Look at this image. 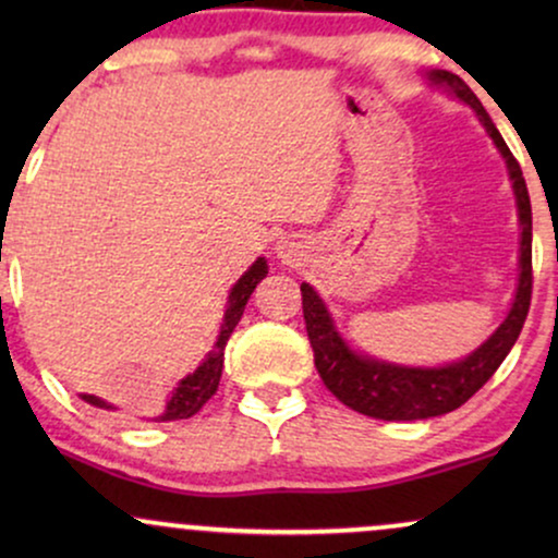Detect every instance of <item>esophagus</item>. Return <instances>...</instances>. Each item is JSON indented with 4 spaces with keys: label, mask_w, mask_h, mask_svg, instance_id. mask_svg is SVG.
<instances>
[{
    "label": "esophagus",
    "mask_w": 558,
    "mask_h": 558,
    "mask_svg": "<svg viewBox=\"0 0 558 558\" xmlns=\"http://www.w3.org/2000/svg\"><path fill=\"white\" fill-rule=\"evenodd\" d=\"M278 257L283 259V262H291L293 257H299V254H296V243L280 241V243H278Z\"/></svg>",
    "instance_id": "esophagus-1"
}]
</instances>
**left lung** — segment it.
<instances>
[{
	"mask_svg": "<svg viewBox=\"0 0 558 558\" xmlns=\"http://www.w3.org/2000/svg\"><path fill=\"white\" fill-rule=\"evenodd\" d=\"M425 78L430 86L444 88L448 96L472 107L480 125L485 128V133L496 144L498 155L504 157L522 230L520 278H517V291L514 299H511L509 315L490 332L488 341L480 343L464 360L440 364V367H409V364L375 360V356L356 351L338 332L328 304L319 299L315 288L301 283L306 336H310L312 351H315V367L323 383L349 409L388 422L440 417V414L453 412L464 401H470L490 380L493 373L501 367L511 345L520 338L524 317H527L530 310V293H533V209H530V194L527 185H524L520 162L511 157L509 146H506L498 128L493 125L490 114L485 112L477 96L472 94V88L459 75L448 73V70H430V73H425Z\"/></svg>",
	"mask_w": 558,
	"mask_h": 558,
	"instance_id": "left-lung-1",
	"label": "left lung"
}]
</instances>
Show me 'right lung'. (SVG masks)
<instances>
[{
    "mask_svg": "<svg viewBox=\"0 0 558 558\" xmlns=\"http://www.w3.org/2000/svg\"><path fill=\"white\" fill-rule=\"evenodd\" d=\"M262 278H267V259L257 257V262H254V265L248 267V270L243 272L239 280H235V286L230 288L228 304H226V317H222L220 336H217L213 351L204 356V362L198 364L194 373L185 375L183 380L172 388V393H170L168 403H165L162 414H157L155 422L189 420V417H194L204 403L213 399L217 386H220L222 362H226V343H228L230 332H233L235 325H239L243 310H246V301L252 299L254 288H257ZM81 399L86 403H92V407L110 409V412L112 409H118L114 403H107L105 399H99V396H92V393H81Z\"/></svg>",
    "mask_w": 558,
    "mask_h": 558,
    "instance_id": "add662e5",
    "label": "right lung"
}]
</instances>
